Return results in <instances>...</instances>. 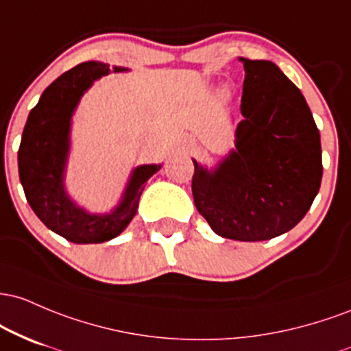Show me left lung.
<instances>
[{
	"label": "left lung",
	"instance_id": "left-lung-1",
	"mask_svg": "<svg viewBox=\"0 0 351 351\" xmlns=\"http://www.w3.org/2000/svg\"><path fill=\"white\" fill-rule=\"evenodd\" d=\"M240 61L237 151L212 174L194 160L192 195L220 237L261 242L289 232L312 207L324 174L320 132L300 89L274 62Z\"/></svg>",
	"mask_w": 351,
	"mask_h": 351
}]
</instances>
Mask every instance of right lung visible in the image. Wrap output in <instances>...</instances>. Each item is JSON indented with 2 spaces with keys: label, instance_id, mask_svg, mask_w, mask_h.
Wrapping results in <instances>:
<instances>
[{
  "label": "right lung",
  "instance_id": "right-lung-1",
  "mask_svg": "<svg viewBox=\"0 0 351 351\" xmlns=\"http://www.w3.org/2000/svg\"><path fill=\"white\" fill-rule=\"evenodd\" d=\"M106 74H109L108 64L89 61L51 82L27 116L18 151L19 180L31 208L46 227L74 243H101L117 237L136 215L144 184L159 171V165L137 167L123 202L109 215L86 214L64 194L62 171L71 116L84 90Z\"/></svg>",
  "mask_w": 351,
  "mask_h": 351
}]
</instances>
